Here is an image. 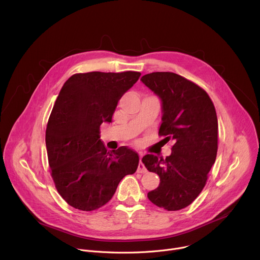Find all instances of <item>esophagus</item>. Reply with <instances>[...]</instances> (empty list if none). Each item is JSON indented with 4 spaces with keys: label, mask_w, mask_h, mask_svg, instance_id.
<instances>
[{
    "label": "esophagus",
    "mask_w": 260,
    "mask_h": 260,
    "mask_svg": "<svg viewBox=\"0 0 260 260\" xmlns=\"http://www.w3.org/2000/svg\"><path fill=\"white\" fill-rule=\"evenodd\" d=\"M139 155H140V162H139V165H138V172L139 173H145V172H147V169H146V167H145V165L142 162V156H143V154L142 153H139Z\"/></svg>",
    "instance_id": "1"
}]
</instances>
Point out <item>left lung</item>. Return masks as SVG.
<instances>
[{"label": "left lung", "mask_w": 260, "mask_h": 260, "mask_svg": "<svg viewBox=\"0 0 260 260\" xmlns=\"http://www.w3.org/2000/svg\"><path fill=\"white\" fill-rule=\"evenodd\" d=\"M160 100L158 135L173 143L166 158L143 156L147 170L159 184L147 194L158 207L179 210L201 193L218 151V118L208 94L193 82L173 73H151L141 78Z\"/></svg>", "instance_id": "left-lung-1"}]
</instances>
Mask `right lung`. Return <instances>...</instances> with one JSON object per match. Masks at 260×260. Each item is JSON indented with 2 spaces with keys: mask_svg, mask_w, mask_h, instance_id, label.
<instances>
[{
  "mask_svg": "<svg viewBox=\"0 0 260 260\" xmlns=\"http://www.w3.org/2000/svg\"><path fill=\"white\" fill-rule=\"evenodd\" d=\"M137 72L77 74L60 90L45 132L52 177L58 193L75 208L90 211L111 200L120 180L134 174L139 155L127 147L108 151L100 126L112 122Z\"/></svg>",
  "mask_w": 260,
  "mask_h": 260,
  "instance_id": "obj_1",
  "label": "right lung"
}]
</instances>
